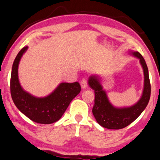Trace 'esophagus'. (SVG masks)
Instances as JSON below:
<instances>
[{
  "mask_svg": "<svg viewBox=\"0 0 160 160\" xmlns=\"http://www.w3.org/2000/svg\"><path fill=\"white\" fill-rule=\"evenodd\" d=\"M80 84H81V87L82 88H86L88 87V79L86 78H82Z\"/></svg>",
  "mask_w": 160,
  "mask_h": 160,
  "instance_id": "obj_1",
  "label": "esophagus"
}]
</instances>
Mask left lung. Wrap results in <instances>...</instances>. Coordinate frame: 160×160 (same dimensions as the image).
Here are the masks:
<instances>
[{"mask_svg":"<svg viewBox=\"0 0 160 160\" xmlns=\"http://www.w3.org/2000/svg\"><path fill=\"white\" fill-rule=\"evenodd\" d=\"M133 54L140 60L145 76L144 90L142 96L134 106L124 108H114L109 102L106 92L102 90L98 77H90L88 84L94 91V104L92 113L97 122L101 126L108 129H121L128 126L141 114L146 108L151 97V83L148 70L143 57L138 52Z\"/></svg>","mask_w":160,"mask_h":160,"instance_id":"8db88e82","label":"left lung"}]
</instances>
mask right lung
Instances as JSON below:
<instances>
[{
	"mask_svg": "<svg viewBox=\"0 0 160 160\" xmlns=\"http://www.w3.org/2000/svg\"><path fill=\"white\" fill-rule=\"evenodd\" d=\"M27 49L24 46L13 62L10 79V92L16 107L28 118L40 124H51L59 120L69 103L80 93L81 86L78 82H62L48 97L37 98L24 92L19 83L18 68L22 55Z\"/></svg>",
	"mask_w": 160,
	"mask_h": 160,
	"instance_id": "right-lung-1",
	"label": "right lung"
}]
</instances>
